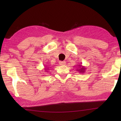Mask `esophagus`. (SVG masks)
Segmentation results:
<instances>
[{"label":"esophagus","mask_w":121,"mask_h":121,"mask_svg":"<svg viewBox=\"0 0 121 121\" xmlns=\"http://www.w3.org/2000/svg\"><path fill=\"white\" fill-rule=\"evenodd\" d=\"M59 65H65V61H60L59 62Z\"/></svg>","instance_id":"obj_1"}]
</instances>
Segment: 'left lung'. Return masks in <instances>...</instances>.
Wrapping results in <instances>:
<instances>
[{
	"label": "left lung",
	"mask_w": 121,
	"mask_h": 121,
	"mask_svg": "<svg viewBox=\"0 0 121 121\" xmlns=\"http://www.w3.org/2000/svg\"><path fill=\"white\" fill-rule=\"evenodd\" d=\"M78 68L77 69V70L78 71V72L80 73H84L85 71L86 68L84 66H83L82 65H77Z\"/></svg>",
	"instance_id": "left-lung-1"
}]
</instances>
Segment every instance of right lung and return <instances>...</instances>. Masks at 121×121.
Returning a JSON list of instances; mask_svg holds the SVG:
<instances>
[{"mask_svg":"<svg viewBox=\"0 0 121 121\" xmlns=\"http://www.w3.org/2000/svg\"><path fill=\"white\" fill-rule=\"evenodd\" d=\"M47 67V68H44V70H45V71L46 72V71H47V70H48V69L50 68V67Z\"/></svg>","mask_w":121,"mask_h":121,"instance_id":"right-lung-1","label":"right lung"}]
</instances>
